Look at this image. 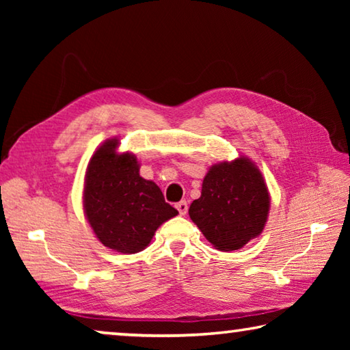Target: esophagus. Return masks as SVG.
<instances>
[{"mask_svg": "<svg viewBox=\"0 0 350 350\" xmlns=\"http://www.w3.org/2000/svg\"><path fill=\"white\" fill-rule=\"evenodd\" d=\"M176 208L179 210V213L182 216H185L187 215V211H188V204H187V200H180V202H177L176 204Z\"/></svg>", "mask_w": 350, "mask_h": 350, "instance_id": "34e87169", "label": "esophagus"}]
</instances>
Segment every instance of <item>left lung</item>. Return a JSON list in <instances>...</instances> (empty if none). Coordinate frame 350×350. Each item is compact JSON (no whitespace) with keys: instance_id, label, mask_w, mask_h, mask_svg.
<instances>
[{"instance_id":"8db88e82","label":"left lung","mask_w":350,"mask_h":350,"mask_svg":"<svg viewBox=\"0 0 350 350\" xmlns=\"http://www.w3.org/2000/svg\"><path fill=\"white\" fill-rule=\"evenodd\" d=\"M270 198L259 170L245 157L222 162L206 173L189 217L217 250H239L262 233Z\"/></svg>"}]
</instances>
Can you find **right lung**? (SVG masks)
I'll return each mask as SVG.
<instances>
[{"label": "right lung", "instance_id": "1", "mask_svg": "<svg viewBox=\"0 0 350 350\" xmlns=\"http://www.w3.org/2000/svg\"><path fill=\"white\" fill-rule=\"evenodd\" d=\"M111 139L98 148L88 165L83 206L94 233L105 247L133 254L150 244L154 232L174 217L156 183L139 174L133 154H117Z\"/></svg>", "mask_w": 350, "mask_h": 350}]
</instances>
